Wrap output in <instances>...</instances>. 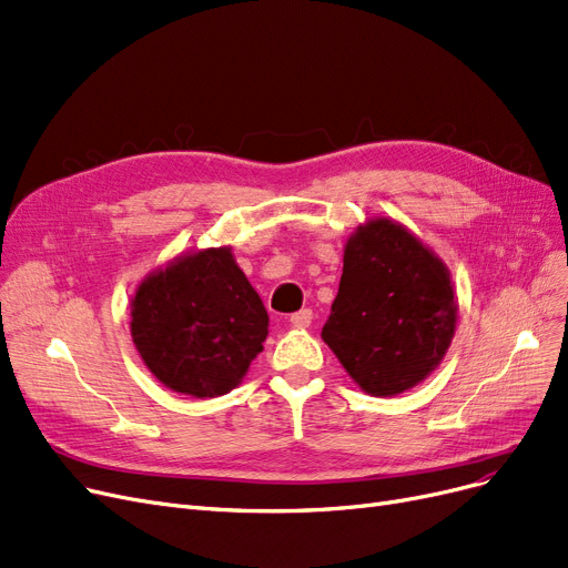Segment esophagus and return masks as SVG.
I'll return each instance as SVG.
<instances>
[{
  "label": "esophagus",
  "mask_w": 568,
  "mask_h": 568,
  "mask_svg": "<svg viewBox=\"0 0 568 568\" xmlns=\"http://www.w3.org/2000/svg\"><path fill=\"white\" fill-rule=\"evenodd\" d=\"M311 321H313V311L311 308H302V311L292 313V316H290V323L295 325V327H308Z\"/></svg>",
  "instance_id": "34e87169"
}]
</instances>
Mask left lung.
<instances>
[{
  "label": "left lung",
  "mask_w": 568,
  "mask_h": 568,
  "mask_svg": "<svg viewBox=\"0 0 568 568\" xmlns=\"http://www.w3.org/2000/svg\"><path fill=\"white\" fill-rule=\"evenodd\" d=\"M454 329L456 300L443 260L384 217L355 231L323 327L351 379L369 395L414 388L445 358Z\"/></svg>",
  "instance_id": "8db88e82"
}]
</instances>
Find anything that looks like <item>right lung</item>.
Wrapping results in <instances>:
<instances>
[{
	"mask_svg": "<svg viewBox=\"0 0 568 568\" xmlns=\"http://www.w3.org/2000/svg\"><path fill=\"white\" fill-rule=\"evenodd\" d=\"M133 344L161 384L217 397L264 348L268 316L229 247L178 257L146 276L131 311Z\"/></svg>",
	"mask_w": 568,
	"mask_h": 568,
	"instance_id": "1",
	"label": "right lung"
}]
</instances>
